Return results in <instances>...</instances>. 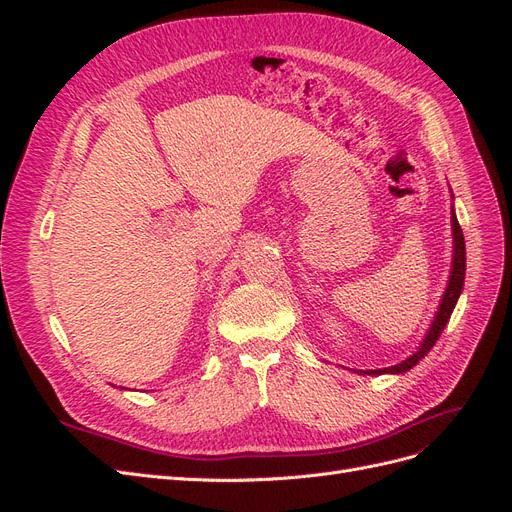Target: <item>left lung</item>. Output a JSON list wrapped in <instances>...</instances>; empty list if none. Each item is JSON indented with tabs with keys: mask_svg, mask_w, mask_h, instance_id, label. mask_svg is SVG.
Wrapping results in <instances>:
<instances>
[{
	"mask_svg": "<svg viewBox=\"0 0 512 512\" xmlns=\"http://www.w3.org/2000/svg\"><path fill=\"white\" fill-rule=\"evenodd\" d=\"M451 224H453V269H451V277H448V286L444 290V297L440 301V307L436 312V318H433L431 327L423 339V344L418 346V350L414 354H410L406 361H401L393 367H384V369H369V371H361V374H367V376H380V374H404V371L412 369L418 361L423 359V356L433 348V344L438 342V337L442 335L444 327L448 318H451L453 309L457 305V299L459 294L463 290V280H466V241H463V232H461V226L457 222V215H455V209H453V215H451Z\"/></svg>",
	"mask_w": 512,
	"mask_h": 512,
	"instance_id": "8db88e82",
	"label": "left lung"
}]
</instances>
